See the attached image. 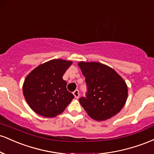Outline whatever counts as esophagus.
<instances>
[{"label": "esophagus", "instance_id": "esophagus-1", "mask_svg": "<svg viewBox=\"0 0 154 154\" xmlns=\"http://www.w3.org/2000/svg\"><path fill=\"white\" fill-rule=\"evenodd\" d=\"M73 94H74V95H75V98H76V99H78L79 96V92L78 90H75V91L73 92Z\"/></svg>", "mask_w": 154, "mask_h": 154}]
</instances>
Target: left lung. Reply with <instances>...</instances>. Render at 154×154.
Masks as SVG:
<instances>
[{
	"instance_id": "obj_1",
	"label": "left lung",
	"mask_w": 154,
	"mask_h": 154,
	"mask_svg": "<svg viewBox=\"0 0 154 154\" xmlns=\"http://www.w3.org/2000/svg\"><path fill=\"white\" fill-rule=\"evenodd\" d=\"M78 66L88 88L86 97H81L79 100L88 116L103 121L119 113L128 95V85L121 76L99 62L80 61Z\"/></svg>"
}]
</instances>
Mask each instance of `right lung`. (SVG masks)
Instances as JSON below:
<instances>
[{
  "mask_svg": "<svg viewBox=\"0 0 154 154\" xmlns=\"http://www.w3.org/2000/svg\"><path fill=\"white\" fill-rule=\"evenodd\" d=\"M72 61L53 59L39 65L24 79L23 94L26 103L35 113L44 117L61 114L74 95L67 91L62 77Z\"/></svg>",
  "mask_w": 154,
  "mask_h": 154,
  "instance_id": "obj_1",
  "label": "right lung"
}]
</instances>
